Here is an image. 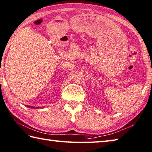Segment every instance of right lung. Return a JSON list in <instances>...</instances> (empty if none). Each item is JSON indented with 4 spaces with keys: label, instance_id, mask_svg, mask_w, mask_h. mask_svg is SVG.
<instances>
[{
    "label": "right lung",
    "instance_id": "1",
    "mask_svg": "<svg viewBox=\"0 0 152 152\" xmlns=\"http://www.w3.org/2000/svg\"><path fill=\"white\" fill-rule=\"evenodd\" d=\"M27 107H30V108H34V107H33V106H27ZM36 108H37V107H36Z\"/></svg>",
    "mask_w": 152,
    "mask_h": 152
}]
</instances>
